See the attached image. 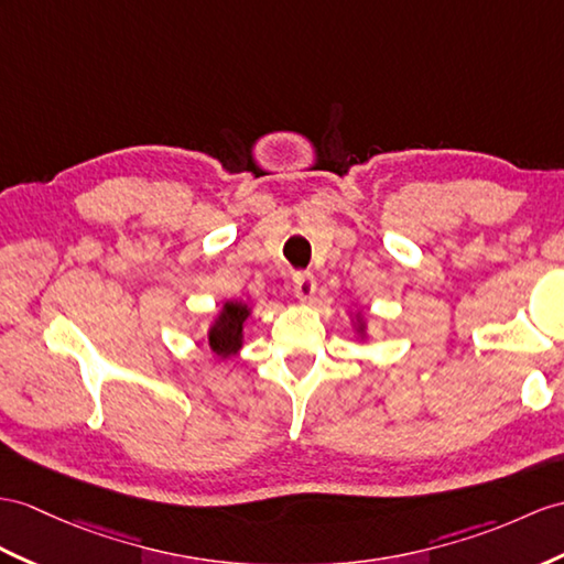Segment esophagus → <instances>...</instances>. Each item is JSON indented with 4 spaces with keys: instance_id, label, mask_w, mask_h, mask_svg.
<instances>
[{
    "instance_id": "1",
    "label": "esophagus",
    "mask_w": 564,
    "mask_h": 564,
    "mask_svg": "<svg viewBox=\"0 0 564 564\" xmlns=\"http://www.w3.org/2000/svg\"><path fill=\"white\" fill-rule=\"evenodd\" d=\"M294 294L299 301H311L315 296V278L311 272L294 274Z\"/></svg>"
}]
</instances>
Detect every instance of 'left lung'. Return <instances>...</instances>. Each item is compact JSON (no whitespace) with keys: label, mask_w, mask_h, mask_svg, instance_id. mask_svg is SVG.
Masks as SVG:
<instances>
[{"label":"left lung","mask_w":564,"mask_h":564,"mask_svg":"<svg viewBox=\"0 0 564 564\" xmlns=\"http://www.w3.org/2000/svg\"><path fill=\"white\" fill-rule=\"evenodd\" d=\"M349 321H351V327H354V335L359 337V341H368L370 333H368V321L361 308L356 311H349Z\"/></svg>","instance_id":"8db88e82"}]
</instances>
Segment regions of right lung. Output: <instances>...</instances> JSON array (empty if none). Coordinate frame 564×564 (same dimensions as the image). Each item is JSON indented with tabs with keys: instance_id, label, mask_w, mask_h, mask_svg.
<instances>
[{
	"instance_id": "add662e5",
	"label": "right lung",
	"mask_w": 564,
	"mask_h": 564,
	"mask_svg": "<svg viewBox=\"0 0 564 564\" xmlns=\"http://www.w3.org/2000/svg\"><path fill=\"white\" fill-rule=\"evenodd\" d=\"M251 304L246 301H223L208 325V347L219 361L237 356L243 347V325L251 318Z\"/></svg>"
}]
</instances>
